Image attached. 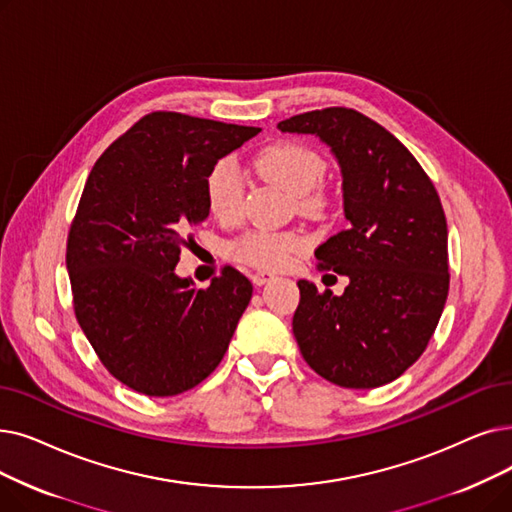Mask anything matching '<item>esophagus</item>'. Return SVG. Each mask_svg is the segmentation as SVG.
<instances>
[{
	"label": "esophagus",
	"mask_w": 512,
	"mask_h": 512,
	"mask_svg": "<svg viewBox=\"0 0 512 512\" xmlns=\"http://www.w3.org/2000/svg\"><path fill=\"white\" fill-rule=\"evenodd\" d=\"M272 278H274L272 272H253V274H251V280H253V284H257V286L265 284V282L272 280Z\"/></svg>",
	"instance_id": "1"
}]
</instances>
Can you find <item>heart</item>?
<instances>
[{
    "instance_id": "obj_1",
    "label": "heart",
    "mask_w": 512,
    "mask_h": 512,
    "mask_svg": "<svg viewBox=\"0 0 512 512\" xmlns=\"http://www.w3.org/2000/svg\"><path fill=\"white\" fill-rule=\"evenodd\" d=\"M255 171L293 194V203L299 213L322 217L328 213L332 198L322 186L326 175V161L322 154L299 142L282 140L261 148L253 159ZM207 209L221 224H234L244 209V184L238 167L230 159L217 161L205 177ZM309 247V240L295 230H249L230 242L228 253L232 259L259 270H282L301 257Z\"/></svg>"
}]
</instances>
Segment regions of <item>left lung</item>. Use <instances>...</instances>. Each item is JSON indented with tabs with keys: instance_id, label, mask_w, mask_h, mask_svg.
Masks as SVG:
<instances>
[{
	"instance_id": "8db88e82",
	"label": "left lung",
	"mask_w": 512,
	"mask_h": 512,
	"mask_svg": "<svg viewBox=\"0 0 512 512\" xmlns=\"http://www.w3.org/2000/svg\"><path fill=\"white\" fill-rule=\"evenodd\" d=\"M280 131L316 133L343 171L347 230L316 249L318 268L349 278L341 297L299 280L293 332L322 379L374 389L427 349L448 299V224L425 169L393 133L345 106L295 115Z\"/></svg>"
}]
</instances>
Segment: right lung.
Instances as JSON below:
<instances>
[{"label": "right lung", "mask_w": 512, "mask_h": 512, "mask_svg": "<svg viewBox=\"0 0 512 512\" xmlns=\"http://www.w3.org/2000/svg\"><path fill=\"white\" fill-rule=\"evenodd\" d=\"M259 127L154 110L92 167L66 238L75 318L104 368L169 397L219 366L253 284L226 265L207 288L173 268L209 217L205 177Z\"/></svg>", "instance_id": "1"}]
</instances>
